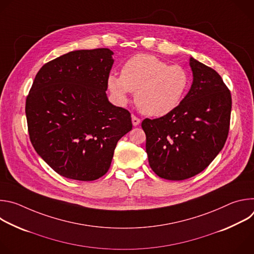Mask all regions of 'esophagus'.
Instances as JSON below:
<instances>
[{
	"instance_id": "1",
	"label": "esophagus",
	"mask_w": 254,
	"mask_h": 254,
	"mask_svg": "<svg viewBox=\"0 0 254 254\" xmlns=\"http://www.w3.org/2000/svg\"><path fill=\"white\" fill-rule=\"evenodd\" d=\"M131 123H132L133 127H136V126H138L140 124V120L138 118H136L135 116H132L131 117Z\"/></svg>"
}]
</instances>
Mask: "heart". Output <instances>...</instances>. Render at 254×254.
Segmentation results:
<instances>
[{"label": "heart", "instance_id": "1", "mask_svg": "<svg viewBox=\"0 0 254 254\" xmlns=\"http://www.w3.org/2000/svg\"><path fill=\"white\" fill-rule=\"evenodd\" d=\"M106 86L117 104L126 105L129 94L135 92V103L142 114L163 117L183 101L190 75L182 66L169 65L155 55L137 54L124 64L121 76H107Z\"/></svg>", "mask_w": 254, "mask_h": 254}]
</instances>
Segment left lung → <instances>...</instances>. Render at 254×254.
<instances>
[{
	"label": "left lung",
	"mask_w": 254,
	"mask_h": 254,
	"mask_svg": "<svg viewBox=\"0 0 254 254\" xmlns=\"http://www.w3.org/2000/svg\"><path fill=\"white\" fill-rule=\"evenodd\" d=\"M193 82L187 95L170 114L146 119V151L152 170L172 181L189 179L223 149L229 130L231 94L217 72L190 57Z\"/></svg>",
	"instance_id": "obj_1"
}]
</instances>
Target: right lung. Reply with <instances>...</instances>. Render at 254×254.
I'll return each mask as SVG.
<instances>
[{"mask_svg":"<svg viewBox=\"0 0 254 254\" xmlns=\"http://www.w3.org/2000/svg\"><path fill=\"white\" fill-rule=\"evenodd\" d=\"M107 48L75 50L38 71L26 99L31 142L59 175L94 181L111 167L130 114L110 102L106 79L115 62Z\"/></svg>","mask_w":254,"mask_h":254,"instance_id":"add662e5","label":"right lung"}]
</instances>
